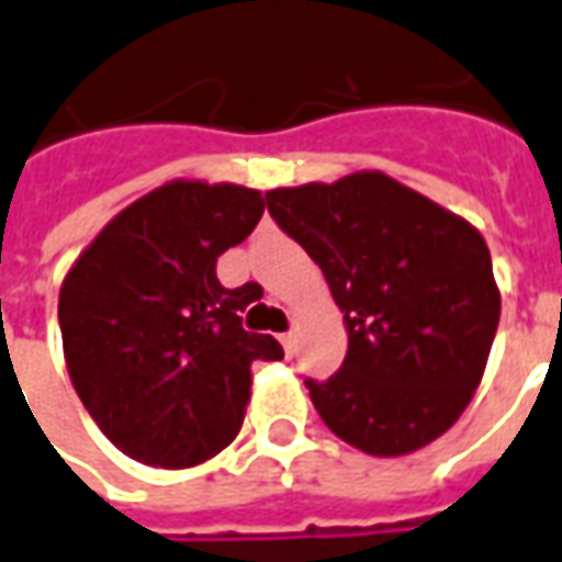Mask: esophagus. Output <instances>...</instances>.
I'll list each match as a JSON object with an SVG mask.
<instances>
[{
    "mask_svg": "<svg viewBox=\"0 0 562 562\" xmlns=\"http://www.w3.org/2000/svg\"><path fill=\"white\" fill-rule=\"evenodd\" d=\"M280 344H282V347H285V352L292 356V352H294V331H282Z\"/></svg>",
    "mask_w": 562,
    "mask_h": 562,
    "instance_id": "esophagus-1",
    "label": "esophagus"
}]
</instances>
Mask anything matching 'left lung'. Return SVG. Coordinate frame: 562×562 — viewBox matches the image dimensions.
<instances>
[{"label": "left lung", "mask_w": 562, "mask_h": 562, "mask_svg": "<svg viewBox=\"0 0 562 562\" xmlns=\"http://www.w3.org/2000/svg\"><path fill=\"white\" fill-rule=\"evenodd\" d=\"M347 322V359L304 380L325 426L371 457L445 435L472 402L499 325L484 237L383 172L268 191Z\"/></svg>", "instance_id": "1"}]
</instances>
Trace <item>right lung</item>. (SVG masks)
Listing matches in <instances>:
<instances>
[{
  "label": "right lung",
  "instance_id": "obj_1",
  "mask_svg": "<svg viewBox=\"0 0 562 562\" xmlns=\"http://www.w3.org/2000/svg\"><path fill=\"white\" fill-rule=\"evenodd\" d=\"M261 213V191L179 179L117 213L66 273L57 313L72 386L136 462L188 469L225 450L252 362L282 359L273 337L243 328L258 285L215 277Z\"/></svg>",
  "mask_w": 562,
  "mask_h": 562
}]
</instances>
